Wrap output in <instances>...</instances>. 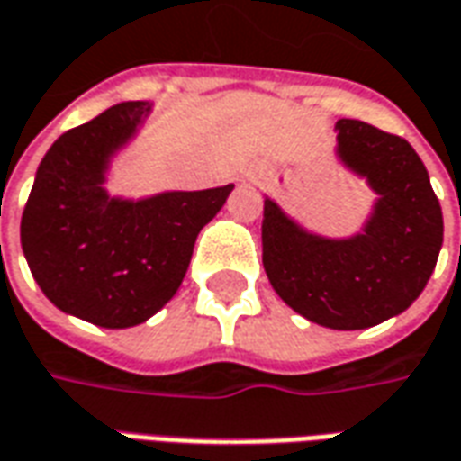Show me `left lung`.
I'll return each mask as SVG.
<instances>
[{"label": "left lung", "mask_w": 461, "mask_h": 461, "mask_svg": "<svg viewBox=\"0 0 461 461\" xmlns=\"http://www.w3.org/2000/svg\"><path fill=\"white\" fill-rule=\"evenodd\" d=\"M334 131L337 162L375 194L362 230L312 231L264 194L262 262L304 320L366 330L410 309L427 286L444 241L442 207L410 141L357 119H339Z\"/></svg>", "instance_id": "1"}]
</instances>
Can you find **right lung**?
<instances>
[{
  "label": "right lung",
  "instance_id": "right-lung-1",
  "mask_svg": "<svg viewBox=\"0 0 461 461\" xmlns=\"http://www.w3.org/2000/svg\"><path fill=\"white\" fill-rule=\"evenodd\" d=\"M149 114V102H122L62 134L40 162L22 214V252L44 297L104 330L137 327L175 297L197 234L234 189L109 194L112 164Z\"/></svg>",
  "mask_w": 461,
  "mask_h": 461
}]
</instances>
